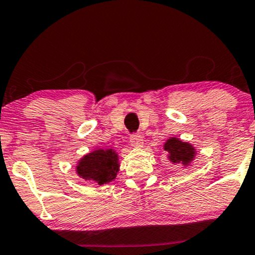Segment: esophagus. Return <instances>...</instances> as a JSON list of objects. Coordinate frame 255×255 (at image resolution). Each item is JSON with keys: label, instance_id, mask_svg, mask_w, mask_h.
Returning a JSON list of instances; mask_svg holds the SVG:
<instances>
[{"label": "esophagus", "instance_id": "obj_1", "mask_svg": "<svg viewBox=\"0 0 255 255\" xmlns=\"http://www.w3.org/2000/svg\"><path fill=\"white\" fill-rule=\"evenodd\" d=\"M130 145L133 146V147H142V145H144V139H142L141 135H139V134H133V135H130Z\"/></svg>", "mask_w": 255, "mask_h": 255}]
</instances>
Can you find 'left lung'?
Returning <instances> with one entry per match:
<instances>
[{"label": "left lung", "mask_w": 255, "mask_h": 255, "mask_svg": "<svg viewBox=\"0 0 255 255\" xmlns=\"http://www.w3.org/2000/svg\"><path fill=\"white\" fill-rule=\"evenodd\" d=\"M164 150L168 152V159L172 164H182L183 166L191 165L197 151L189 142H184L178 137H170L164 144Z\"/></svg>", "instance_id": "obj_1"}]
</instances>
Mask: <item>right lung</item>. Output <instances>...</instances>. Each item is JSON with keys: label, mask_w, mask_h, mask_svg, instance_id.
I'll list each match as a JSON object with an SVG mask.
<instances>
[{"label": "right lung", "mask_w": 255, "mask_h": 255, "mask_svg": "<svg viewBox=\"0 0 255 255\" xmlns=\"http://www.w3.org/2000/svg\"><path fill=\"white\" fill-rule=\"evenodd\" d=\"M120 170L119 156L113 148H98L85 154L78 162L77 174L85 181H93L99 186L116 178Z\"/></svg>", "instance_id": "add662e5"}]
</instances>
